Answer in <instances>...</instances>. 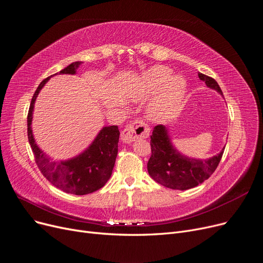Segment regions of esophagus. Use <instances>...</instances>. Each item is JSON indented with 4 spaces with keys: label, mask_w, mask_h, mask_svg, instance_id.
<instances>
[{
    "label": "esophagus",
    "mask_w": 263,
    "mask_h": 263,
    "mask_svg": "<svg viewBox=\"0 0 263 263\" xmlns=\"http://www.w3.org/2000/svg\"><path fill=\"white\" fill-rule=\"evenodd\" d=\"M149 135V126L144 120H135L129 123L121 132V140L123 143H131L138 139H146Z\"/></svg>",
    "instance_id": "1"
}]
</instances>
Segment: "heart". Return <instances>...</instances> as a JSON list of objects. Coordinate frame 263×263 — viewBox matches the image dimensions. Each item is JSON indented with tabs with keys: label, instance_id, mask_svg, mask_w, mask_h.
Returning <instances> with one entry per match:
<instances>
[{
	"label": "heart",
	"instance_id": "b5f03b06",
	"mask_svg": "<svg viewBox=\"0 0 263 263\" xmlns=\"http://www.w3.org/2000/svg\"><path fill=\"white\" fill-rule=\"evenodd\" d=\"M171 69L164 66H154L145 72L141 81L146 92H154L162 87L156 103V111L171 115L176 111L186 93V81L181 76H172Z\"/></svg>",
	"mask_w": 263,
	"mask_h": 263
}]
</instances>
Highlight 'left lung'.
<instances>
[{
    "label": "left lung",
    "mask_w": 263,
    "mask_h": 263,
    "mask_svg": "<svg viewBox=\"0 0 263 263\" xmlns=\"http://www.w3.org/2000/svg\"><path fill=\"white\" fill-rule=\"evenodd\" d=\"M198 77L207 86L223 95L213 78L200 72ZM151 148L152 155L147 162L149 176L163 186L181 191L195 187L207 180L216 171L224 152L222 149L216 156L206 160L183 156L172 146L166 126L162 124L156 125L153 130Z\"/></svg>",
    "instance_id": "left-lung-1"
}]
</instances>
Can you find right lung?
I'll use <instances>...</instances> for the list:
<instances>
[{
    "mask_svg": "<svg viewBox=\"0 0 263 263\" xmlns=\"http://www.w3.org/2000/svg\"><path fill=\"white\" fill-rule=\"evenodd\" d=\"M80 65L81 62L72 63L61 70L60 73L73 74ZM48 79L50 77L39 84L32 96L27 116L28 140L33 152L35 163L43 176L57 189L66 193L74 194V195L91 194L102 189L111 176L117 154H118L120 134L118 126H105L90 145V147L76 158L60 162L51 161L46 158L45 154L37 147L34 142L31 121L36 96Z\"/></svg>",
    "mask_w": 263,
    "mask_h": 263,
    "instance_id": "right-lung-1",
    "label": "right lung"
}]
</instances>
